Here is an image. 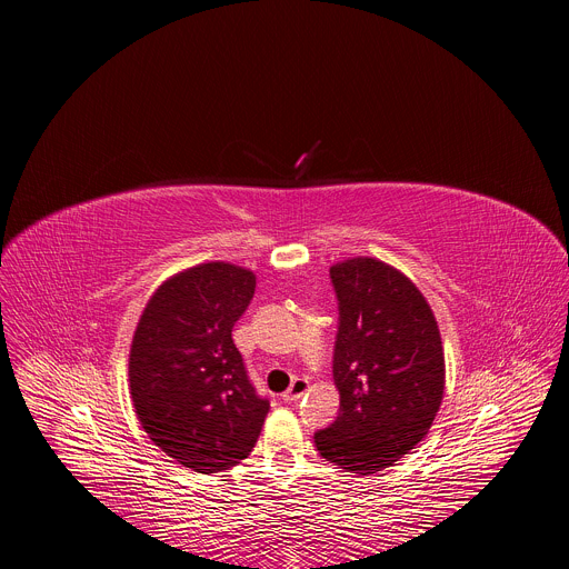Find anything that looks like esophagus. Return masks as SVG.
Segmentation results:
<instances>
[{
    "label": "esophagus",
    "mask_w": 569,
    "mask_h": 569,
    "mask_svg": "<svg viewBox=\"0 0 569 569\" xmlns=\"http://www.w3.org/2000/svg\"><path fill=\"white\" fill-rule=\"evenodd\" d=\"M306 391H308V380H306V378H295L292 385H290V389L283 391V400H286V402H295V400H299Z\"/></svg>",
    "instance_id": "obj_1"
}]
</instances>
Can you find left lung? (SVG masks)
Segmentation results:
<instances>
[{"instance_id":"obj_1","label":"left lung","mask_w":569,"mask_h":569,"mask_svg":"<svg viewBox=\"0 0 569 569\" xmlns=\"http://www.w3.org/2000/svg\"><path fill=\"white\" fill-rule=\"evenodd\" d=\"M340 323L333 378L338 419L315 432L319 455L358 475L408 455L430 430L446 385L437 319L396 268L358 257L331 268Z\"/></svg>"}]
</instances>
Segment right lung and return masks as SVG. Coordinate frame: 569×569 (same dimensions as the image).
<instances>
[{
  "label": "right lung",
  "mask_w": 569,
  "mask_h": 569,
  "mask_svg": "<svg viewBox=\"0 0 569 569\" xmlns=\"http://www.w3.org/2000/svg\"><path fill=\"white\" fill-rule=\"evenodd\" d=\"M257 288L254 272L213 261L161 283L130 347V396L152 443L196 472L246 459L270 400L250 382L231 340Z\"/></svg>",
  "instance_id": "right-lung-1"
}]
</instances>
